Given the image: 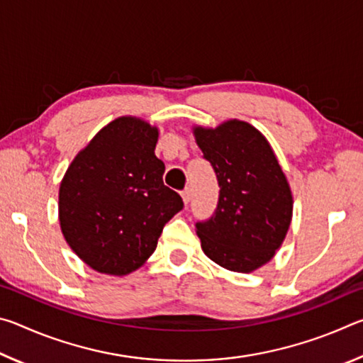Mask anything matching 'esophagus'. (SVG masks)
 <instances>
[{"label": "esophagus", "instance_id": "34e87169", "mask_svg": "<svg viewBox=\"0 0 363 363\" xmlns=\"http://www.w3.org/2000/svg\"><path fill=\"white\" fill-rule=\"evenodd\" d=\"M181 195H182V200H184V203L189 205V203H190V199H192V190H190L189 187H187V189H184L182 192H181Z\"/></svg>", "mask_w": 363, "mask_h": 363}]
</instances>
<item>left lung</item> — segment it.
I'll use <instances>...</instances> for the list:
<instances>
[{
	"instance_id": "obj_1",
	"label": "left lung",
	"mask_w": 363,
	"mask_h": 363,
	"mask_svg": "<svg viewBox=\"0 0 363 363\" xmlns=\"http://www.w3.org/2000/svg\"><path fill=\"white\" fill-rule=\"evenodd\" d=\"M196 144L219 184L213 216L195 224L205 255L233 272L270 261L288 232L293 196L274 150L248 123L195 128Z\"/></svg>"
}]
</instances>
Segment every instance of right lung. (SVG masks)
Masks as SVG:
<instances>
[{
    "label": "right lung",
    "instance_id": "right-lung-1",
    "mask_svg": "<svg viewBox=\"0 0 363 363\" xmlns=\"http://www.w3.org/2000/svg\"><path fill=\"white\" fill-rule=\"evenodd\" d=\"M157 128L121 116L96 134L60 184L67 243L97 272L126 275L149 259L168 220L184 208L163 184Z\"/></svg>",
    "mask_w": 363,
    "mask_h": 363
}]
</instances>
